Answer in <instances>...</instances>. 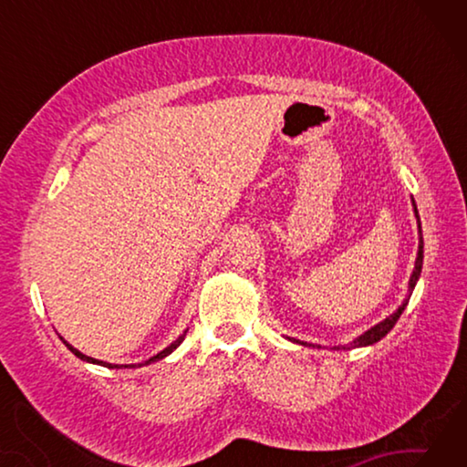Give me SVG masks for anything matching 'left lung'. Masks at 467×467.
Segmentation results:
<instances>
[{
  "mask_svg": "<svg viewBox=\"0 0 467 467\" xmlns=\"http://www.w3.org/2000/svg\"><path fill=\"white\" fill-rule=\"evenodd\" d=\"M416 208V205H414ZM416 216H418V212H416ZM418 223H420V220H418ZM418 233H420V244H418V257H416V265H414V274H412V278H410V290H414V286H416V282H418V278H420V272H422V257H424V253H422V249H424V243H422V231H420V224H418ZM408 300L410 298H406L404 300V305L400 306L398 311H395L393 315H389V317H387L385 321H381V323H377L375 327H370L368 331H365V334L362 336H358L357 339H354V342L348 346V348H357V346H370V344H375V342H379V339L381 337H385L387 334H389V331L393 329V326L395 323H398V319H400V315L404 313V309H406V305H408ZM292 342H298V339H292Z\"/></svg>",
  "mask_w": 467,
  "mask_h": 467,
  "instance_id": "obj_1",
  "label": "left lung"
}]
</instances>
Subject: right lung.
Listing matches in <instances>:
<instances>
[{
    "label": "right lung",
    "instance_id": "add662e5",
    "mask_svg": "<svg viewBox=\"0 0 467 467\" xmlns=\"http://www.w3.org/2000/svg\"><path fill=\"white\" fill-rule=\"evenodd\" d=\"M185 334H187V331H185ZM185 334L183 336H181L179 339H175V342H172L169 348H164V350L162 352H158L156 354V357H152V358H150V360H146V362H140V365L138 367H144V365H150V362H156V360H161V358H164V357H169V354L172 352V350H175V348L181 344V342H183V337H185ZM63 339V337H61ZM63 344H66L67 348H69V350H72L74 354H76V357L78 358H82V360H86V362H94V365H102V367H109V368H113V367H117V365H109V362H102V360H94V358H90V357H86V354H82V352H78L76 350V348L74 346H69L67 342H66V339H63ZM133 367H136V365H133Z\"/></svg>",
    "mask_w": 467,
    "mask_h": 467
}]
</instances>
